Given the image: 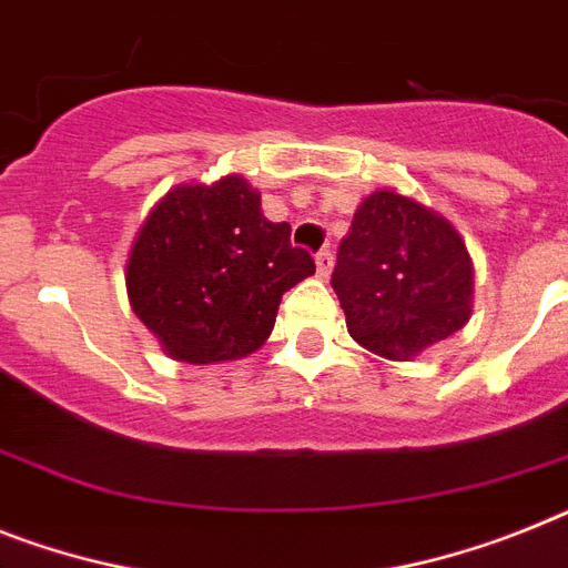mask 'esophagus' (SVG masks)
Here are the masks:
<instances>
[{"instance_id":"1","label":"esophagus","mask_w":568,"mask_h":568,"mask_svg":"<svg viewBox=\"0 0 568 568\" xmlns=\"http://www.w3.org/2000/svg\"><path fill=\"white\" fill-rule=\"evenodd\" d=\"M314 262H317V276L326 280V276L332 274V268H335V254H332V251H321V254L314 256Z\"/></svg>"}]
</instances>
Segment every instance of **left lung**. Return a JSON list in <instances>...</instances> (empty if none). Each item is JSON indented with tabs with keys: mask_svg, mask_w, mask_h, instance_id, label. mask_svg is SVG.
I'll use <instances>...</instances> for the list:
<instances>
[{
	"mask_svg": "<svg viewBox=\"0 0 568 568\" xmlns=\"http://www.w3.org/2000/svg\"><path fill=\"white\" fill-rule=\"evenodd\" d=\"M332 288L364 349L409 361L468 323L474 265L445 216L375 190L337 247Z\"/></svg>",
	"mask_w": 568,
	"mask_h": 568,
	"instance_id": "1",
	"label": "left lung"
}]
</instances>
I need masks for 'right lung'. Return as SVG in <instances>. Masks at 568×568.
Returning a JSON list of instances; mask_svg holds the SVG:
<instances>
[{"instance_id":"right-lung-1","label":"right lung","mask_w":568,"mask_h":568,"mask_svg":"<svg viewBox=\"0 0 568 568\" xmlns=\"http://www.w3.org/2000/svg\"><path fill=\"white\" fill-rule=\"evenodd\" d=\"M314 274L292 225L262 216L242 175L179 184L135 236L126 292L164 352L184 364L236 361L268 341L280 300Z\"/></svg>"}]
</instances>
